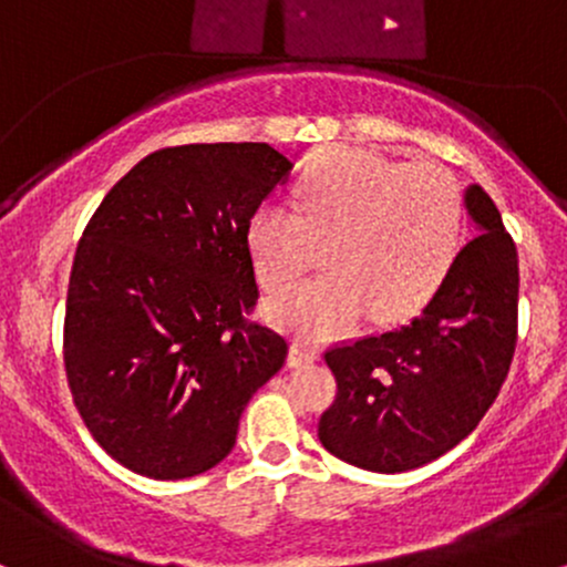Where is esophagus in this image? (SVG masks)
<instances>
[{"instance_id": "esophagus-1", "label": "esophagus", "mask_w": 567, "mask_h": 567, "mask_svg": "<svg viewBox=\"0 0 567 567\" xmlns=\"http://www.w3.org/2000/svg\"><path fill=\"white\" fill-rule=\"evenodd\" d=\"M320 360V351L303 347V343H290L288 351V365L290 368H301V365H311V362Z\"/></svg>"}]
</instances>
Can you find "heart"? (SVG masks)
Returning a JSON list of instances; mask_svg holds the SVG:
<instances>
[{"label":"heart","instance_id":"obj_1","mask_svg":"<svg viewBox=\"0 0 567 567\" xmlns=\"http://www.w3.org/2000/svg\"><path fill=\"white\" fill-rule=\"evenodd\" d=\"M292 207L258 205L245 245L264 288L282 292L309 266L315 243H324L328 275L271 303V317L309 341L347 336L368 309L386 322L415 315L451 277L464 245V197L451 173L362 148L306 162Z\"/></svg>","mask_w":567,"mask_h":567}]
</instances>
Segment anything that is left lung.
Listing matches in <instances>:
<instances>
[{
    "instance_id": "obj_1",
    "label": "left lung",
    "mask_w": 567,
    "mask_h": 567,
    "mask_svg": "<svg viewBox=\"0 0 567 567\" xmlns=\"http://www.w3.org/2000/svg\"><path fill=\"white\" fill-rule=\"evenodd\" d=\"M474 234L451 277L408 324L324 354L338 394L320 419L324 451L368 472H410L470 437L509 373L517 343V247L472 184Z\"/></svg>"
}]
</instances>
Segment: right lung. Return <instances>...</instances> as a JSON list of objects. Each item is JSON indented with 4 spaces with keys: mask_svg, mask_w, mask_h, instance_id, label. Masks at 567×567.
Masks as SVG:
<instances>
[{
    "mask_svg": "<svg viewBox=\"0 0 567 567\" xmlns=\"http://www.w3.org/2000/svg\"><path fill=\"white\" fill-rule=\"evenodd\" d=\"M290 171L269 143L162 148L84 229L63 362L90 434L130 472L213 470L250 396L282 368L285 338L243 317L258 301L245 226Z\"/></svg>",
    "mask_w": 567,
    "mask_h": 567,
    "instance_id": "1",
    "label": "right lung"
}]
</instances>
